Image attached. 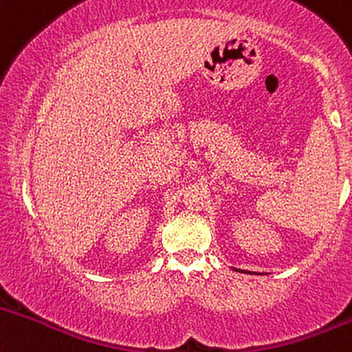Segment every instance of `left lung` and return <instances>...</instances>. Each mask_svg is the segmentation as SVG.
Returning a JSON list of instances; mask_svg holds the SVG:
<instances>
[{
	"label": "left lung",
	"instance_id": "left-lung-1",
	"mask_svg": "<svg viewBox=\"0 0 352 352\" xmlns=\"http://www.w3.org/2000/svg\"><path fill=\"white\" fill-rule=\"evenodd\" d=\"M232 270H234V271H239V270H236V267H232ZM243 272H250V271H244V270H243ZM250 274H251V272H250Z\"/></svg>",
	"mask_w": 352,
	"mask_h": 352
}]
</instances>
